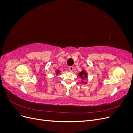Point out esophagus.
<instances>
[{
	"label": "esophagus",
	"instance_id": "esophagus-1",
	"mask_svg": "<svg viewBox=\"0 0 133 133\" xmlns=\"http://www.w3.org/2000/svg\"><path fill=\"white\" fill-rule=\"evenodd\" d=\"M69 70L70 71H73V70H74V67L72 66H69Z\"/></svg>",
	"mask_w": 133,
	"mask_h": 133
}]
</instances>
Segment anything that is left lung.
<instances>
[{
	"label": "left lung",
	"mask_w": 133,
	"mask_h": 133,
	"mask_svg": "<svg viewBox=\"0 0 133 133\" xmlns=\"http://www.w3.org/2000/svg\"><path fill=\"white\" fill-rule=\"evenodd\" d=\"M78 75H79V76H80V77L82 78V80H83L84 79H86L88 77V76H87V75H88L87 73L84 70H83L81 72H80ZM82 83H86L87 82L84 83L83 81H82Z\"/></svg>",
	"instance_id": "1"
}]
</instances>
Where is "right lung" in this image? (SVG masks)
<instances>
[{
  "label": "right lung",
  "instance_id": "obj_1",
  "mask_svg": "<svg viewBox=\"0 0 133 133\" xmlns=\"http://www.w3.org/2000/svg\"><path fill=\"white\" fill-rule=\"evenodd\" d=\"M59 70H58L57 71H56V74H59Z\"/></svg>",
  "mask_w": 133,
  "mask_h": 133
}]
</instances>
